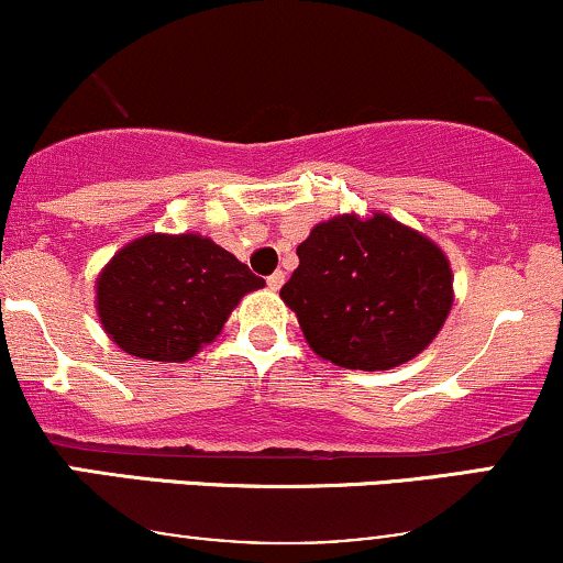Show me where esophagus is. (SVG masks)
Here are the masks:
<instances>
[{"instance_id": "esophagus-1", "label": "esophagus", "mask_w": 563, "mask_h": 563, "mask_svg": "<svg viewBox=\"0 0 563 563\" xmlns=\"http://www.w3.org/2000/svg\"><path fill=\"white\" fill-rule=\"evenodd\" d=\"M283 283H286V273H280V269H277V273H273V275L267 277V288L269 290H280Z\"/></svg>"}]
</instances>
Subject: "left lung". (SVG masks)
<instances>
[{"instance_id":"1","label":"left lung","mask_w":563,"mask_h":563,"mask_svg":"<svg viewBox=\"0 0 563 563\" xmlns=\"http://www.w3.org/2000/svg\"><path fill=\"white\" fill-rule=\"evenodd\" d=\"M280 288L307 344L349 371H389L434 341L452 307L450 262L386 214L335 217L309 232Z\"/></svg>"}]
</instances>
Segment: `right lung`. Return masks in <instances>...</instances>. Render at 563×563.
<instances>
[{"label": "right lung", "mask_w": 563, "mask_h": 563, "mask_svg": "<svg viewBox=\"0 0 563 563\" xmlns=\"http://www.w3.org/2000/svg\"><path fill=\"white\" fill-rule=\"evenodd\" d=\"M262 286V277L209 238L145 235L102 269L97 312L124 352L183 363L214 341L241 296Z\"/></svg>", "instance_id": "obj_1"}]
</instances>
